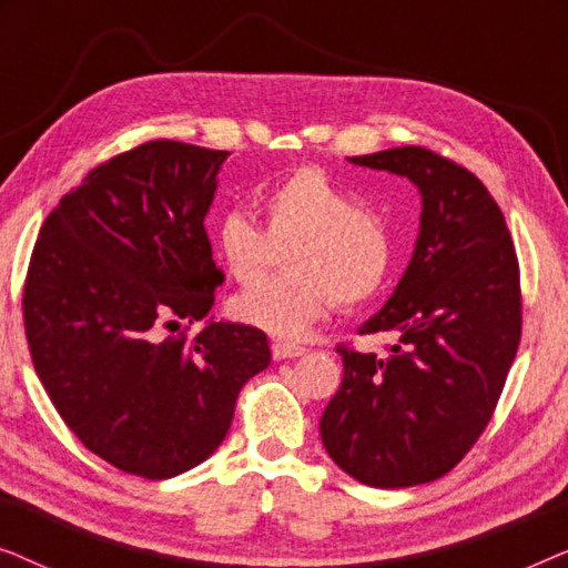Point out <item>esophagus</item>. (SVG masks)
Here are the masks:
<instances>
[{
  "label": "esophagus",
  "mask_w": 568,
  "mask_h": 568,
  "mask_svg": "<svg viewBox=\"0 0 568 568\" xmlns=\"http://www.w3.org/2000/svg\"><path fill=\"white\" fill-rule=\"evenodd\" d=\"M271 354H274V359H294V356H302L305 354V346L300 344H286V341H276V344H271Z\"/></svg>",
  "instance_id": "1"
}]
</instances>
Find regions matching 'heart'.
<instances>
[{
	"label": "heart",
	"instance_id": "heart-1",
	"mask_svg": "<svg viewBox=\"0 0 568 568\" xmlns=\"http://www.w3.org/2000/svg\"><path fill=\"white\" fill-rule=\"evenodd\" d=\"M266 232L243 212L216 222V253L237 284L266 274L271 243L284 245L290 274L237 294L230 313L237 323L276 338H302L336 300L359 307L385 290L395 261L393 232L383 216L321 168H300L263 193Z\"/></svg>",
	"mask_w": 568,
	"mask_h": 568
}]
</instances>
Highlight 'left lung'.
Instances as JSON below:
<instances>
[{
    "label": "left lung",
    "instance_id": "obj_1",
    "mask_svg": "<svg viewBox=\"0 0 568 568\" xmlns=\"http://www.w3.org/2000/svg\"><path fill=\"white\" fill-rule=\"evenodd\" d=\"M348 162L408 178L422 227L406 274L359 333H393L387 354L338 346L344 379L321 416L325 453L375 488L429 484L468 455L499 403L523 333L507 222L470 170L424 146Z\"/></svg>",
    "mask_w": 568,
    "mask_h": 568
}]
</instances>
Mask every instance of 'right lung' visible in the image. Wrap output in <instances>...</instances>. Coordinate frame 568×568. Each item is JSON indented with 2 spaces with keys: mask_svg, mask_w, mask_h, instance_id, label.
<instances>
[{
  "mask_svg": "<svg viewBox=\"0 0 568 568\" xmlns=\"http://www.w3.org/2000/svg\"><path fill=\"white\" fill-rule=\"evenodd\" d=\"M227 154L170 139L115 154L59 201L30 255L38 379L90 453L150 480L204 463L271 364L266 333L243 323L160 341L162 325L204 321L224 282L204 220Z\"/></svg>",
  "mask_w": 568,
  "mask_h": 568,
  "instance_id": "obj_1",
  "label": "right lung"
}]
</instances>
